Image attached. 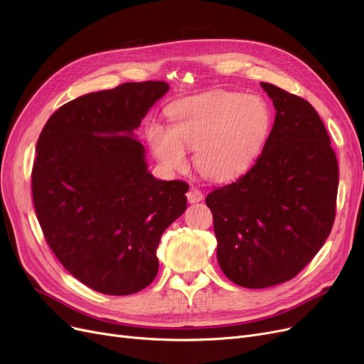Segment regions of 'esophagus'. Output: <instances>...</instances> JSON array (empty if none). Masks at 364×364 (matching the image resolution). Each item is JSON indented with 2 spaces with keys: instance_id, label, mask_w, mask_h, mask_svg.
<instances>
[{
  "instance_id": "1",
  "label": "esophagus",
  "mask_w": 364,
  "mask_h": 364,
  "mask_svg": "<svg viewBox=\"0 0 364 364\" xmlns=\"http://www.w3.org/2000/svg\"><path fill=\"white\" fill-rule=\"evenodd\" d=\"M186 199H188L190 203H197L203 200V193L197 188V186H191L188 193H186Z\"/></svg>"
}]
</instances>
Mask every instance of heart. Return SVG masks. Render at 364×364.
Here are the masks:
<instances>
[{
	"label": "heart",
	"mask_w": 364,
	"mask_h": 364,
	"mask_svg": "<svg viewBox=\"0 0 364 364\" xmlns=\"http://www.w3.org/2000/svg\"><path fill=\"white\" fill-rule=\"evenodd\" d=\"M171 129L147 126V139L158 159L170 168L186 164L185 149L196 150L205 178L226 181L245 171L267 135L270 114L262 100L235 92H214L171 107Z\"/></svg>",
	"instance_id": "1"
}]
</instances>
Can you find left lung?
<instances>
[{"label": "left lung", "instance_id": "1", "mask_svg": "<svg viewBox=\"0 0 364 364\" xmlns=\"http://www.w3.org/2000/svg\"><path fill=\"white\" fill-rule=\"evenodd\" d=\"M277 117L261 155L235 182L206 196L217 259L232 282L266 289L290 281L333 229L338 164L323 121L304 98L261 83Z\"/></svg>", "mask_w": 364, "mask_h": 364}]
</instances>
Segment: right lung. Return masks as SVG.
<instances>
[{
	"label": "right lung",
	"instance_id": "add662e5",
	"mask_svg": "<svg viewBox=\"0 0 364 364\" xmlns=\"http://www.w3.org/2000/svg\"><path fill=\"white\" fill-rule=\"evenodd\" d=\"M165 82H130L60 106L43 126L31 171L36 217L74 278L111 296L156 278L164 230L186 209L190 185L147 171L134 138Z\"/></svg>",
	"mask_w": 364,
	"mask_h": 364
}]
</instances>
